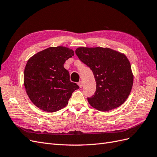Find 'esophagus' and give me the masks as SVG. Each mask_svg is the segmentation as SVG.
<instances>
[{
  "mask_svg": "<svg viewBox=\"0 0 157 157\" xmlns=\"http://www.w3.org/2000/svg\"><path fill=\"white\" fill-rule=\"evenodd\" d=\"M78 86H79L80 88H82V86H83V82H82V80H80V81L78 83Z\"/></svg>",
  "mask_w": 157,
  "mask_h": 157,
  "instance_id": "obj_1",
  "label": "esophagus"
}]
</instances>
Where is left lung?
I'll list each match as a JSON object with an SVG mask.
<instances>
[{
	"instance_id": "8db88e82",
	"label": "left lung",
	"mask_w": 157,
	"mask_h": 157,
	"mask_svg": "<svg viewBox=\"0 0 157 157\" xmlns=\"http://www.w3.org/2000/svg\"><path fill=\"white\" fill-rule=\"evenodd\" d=\"M79 59L92 71L96 91L88 98L90 105L101 111L121 106L129 96L134 82L127 57L109 48L79 47L75 50Z\"/></svg>"
}]
</instances>
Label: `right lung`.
<instances>
[{
  "instance_id": "right-lung-1",
  "label": "right lung",
  "mask_w": 157,
  "mask_h": 157,
  "mask_svg": "<svg viewBox=\"0 0 157 157\" xmlns=\"http://www.w3.org/2000/svg\"><path fill=\"white\" fill-rule=\"evenodd\" d=\"M74 55L67 47H50L33 56L24 70L26 92L35 105L47 112H56L68 104L78 85L71 82L63 64Z\"/></svg>"
}]
</instances>
